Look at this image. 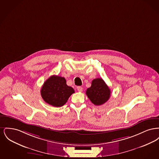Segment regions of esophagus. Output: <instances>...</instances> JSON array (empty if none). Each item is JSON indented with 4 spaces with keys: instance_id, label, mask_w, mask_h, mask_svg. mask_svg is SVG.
I'll use <instances>...</instances> for the list:
<instances>
[{
    "instance_id": "34e87169",
    "label": "esophagus",
    "mask_w": 159,
    "mask_h": 159,
    "mask_svg": "<svg viewBox=\"0 0 159 159\" xmlns=\"http://www.w3.org/2000/svg\"><path fill=\"white\" fill-rule=\"evenodd\" d=\"M77 91H79V92H82V91H83V88L81 87V86H78V87H77Z\"/></svg>"
}]
</instances>
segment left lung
<instances>
[{
	"mask_svg": "<svg viewBox=\"0 0 159 159\" xmlns=\"http://www.w3.org/2000/svg\"><path fill=\"white\" fill-rule=\"evenodd\" d=\"M86 95L95 106H101L106 102L110 97L111 91L101 78L92 80L91 86L86 92Z\"/></svg>",
	"mask_w": 159,
	"mask_h": 159,
	"instance_id": "obj_1",
	"label": "left lung"
}]
</instances>
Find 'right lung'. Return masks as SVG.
I'll return each mask as SVG.
<instances>
[{"label": "right lung", "mask_w": 159, "mask_h": 159, "mask_svg": "<svg viewBox=\"0 0 159 159\" xmlns=\"http://www.w3.org/2000/svg\"><path fill=\"white\" fill-rule=\"evenodd\" d=\"M75 90L68 86L64 77L51 76L43 83L40 93L42 98L51 106L60 107L64 106Z\"/></svg>", "instance_id": "right-lung-1"}]
</instances>
